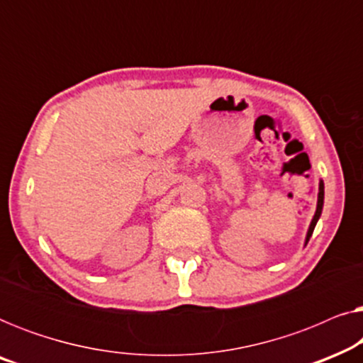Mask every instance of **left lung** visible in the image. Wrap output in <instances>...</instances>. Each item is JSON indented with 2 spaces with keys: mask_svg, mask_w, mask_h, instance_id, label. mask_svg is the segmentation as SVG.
I'll use <instances>...</instances> for the list:
<instances>
[{
  "mask_svg": "<svg viewBox=\"0 0 363 363\" xmlns=\"http://www.w3.org/2000/svg\"><path fill=\"white\" fill-rule=\"evenodd\" d=\"M322 206H324V183H319V198H317V210H315V215L312 218L311 221V226H309V231H307V236H306V245L309 242L312 233H314V228L317 225V221H319L320 218V213H322Z\"/></svg>",
  "mask_w": 363,
  "mask_h": 363,
  "instance_id": "left-lung-1",
  "label": "left lung"
}]
</instances>
